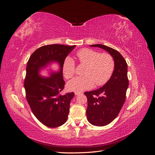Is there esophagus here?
Masks as SVG:
<instances>
[{
	"instance_id": "obj_1",
	"label": "esophagus",
	"mask_w": 155,
	"mask_h": 155,
	"mask_svg": "<svg viewBox=\"0 0 155 155\" xmlns=\"http://www.w3.org/2000/svg\"><path fill=\"white\" fill-rule=\"evenodd\" d=\"M81 94V92H75V95L78 96L79 94Z\"/></svg>"
}]
</instances>
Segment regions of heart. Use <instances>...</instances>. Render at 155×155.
<instances>
[{"instance_id": "1", "label": "heart", "mask_w": 155, "mask_h": 155, "mask_svg": "<svg viewBox=\"0 0 155 155\" xmlns=\"http://www.w3.org/2000/svg\"><path fill=\"white\" fill-rule=\"evenodd\" d=\"M80 64L85 65L83 74L68 83L67 88L70 91L81 92L96 86L105 85L111 78L114 70V61L112 56L107 53H99L90 48H83L77 52ZM64 78H72L76 73V65L70 57L65 58L63 64Z\"/></svg>"}]
</instances>
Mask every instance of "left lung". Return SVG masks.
<instances>
[{
	"label": "left lung",
	"instance_id": "obj_1",
	"mask_svg": "<svg viewBox=\"0 0 155 155\" xmlns=\"http://www.w3.org/2000/svg\"><path fill=\"white\" fill-rule=\"evenodd\" d=\"M91 46L104 49L114 61V72L105 85L96 91L84 93L88 101V121L92 125L101 127L109 124L116 118L125 101L129 86L127 64L119 51L113 48L100 44Z\"/></svg>",
	"mask_w": 155,
	"mask_h": 155
}]
</instances>
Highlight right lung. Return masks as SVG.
Here are the masks:
<instances>
[{"label":"right lung","instance_id":"1","mask_svg":"<svg viewBox=\"0 0 155 155\" xmlns=\"http://www.w3.org/2000/svg\"><path fill=\"white\" fill-rule=\"evenodd\" d=\"M75 47L76 45L58 44L41 46L31 54L27 63L24 84L26 100L37 119L50 128L62 125L67 120L74 93L61 94L65 85L62 70L65 58ZM52 61L60 64V71L48 78L40 77L41 68Z\"/></svg>","mask_w":155,"mask_h":155}]
</instances>
